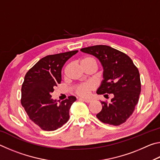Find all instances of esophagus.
<instances>
[{
    "label": "esophagus",
    "mask_w": 160,
    "mask_h": 160,
    "mask_svg": "<svg viewBox=\"0 0 160 160\" xmlns=\"http://www.w3.org/2000/svg\"><path fill=\"white\" fill-rule=\"evenodd\" d=\"M80 100H82V101L85 102H87V103H90V102H91L92 101V100L90 99H82V98H80Z\"/></svg>",
    "instance_id": "34e87169"
}]
</instances>
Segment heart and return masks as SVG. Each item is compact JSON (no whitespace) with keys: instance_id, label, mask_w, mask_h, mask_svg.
<instances>
[{"instance_id":"obj_1","label":"heart","mask_w":160,"mask_h":160,"mask_svg":"<svg viewBox=\"0 0 160 160\" xmlns=\"http://www.w3.org/2000/svg\"><path fill=\"white\" fill-rule=\"evenodd\" d=\"M84 61H95L90 57H86L81 61V63ZM94 88H95V84L94 82H85L78 85L76 88V89H75V92L80 96L86 97L88 96V94H90V92L92 91Z\"/></svg>"}]
</instances>
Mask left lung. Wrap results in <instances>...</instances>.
I'll use <instances>...</instances> for the list:
<instances>
[{"label":"left lung","instance_id":"obj_1","mask_svg":"<svg viewBox=\"0 0 160 160\" xmlns=\"http://www.w3.org/2000/svg\"><path fill=\"white\" fill-rule=\"evenodd\" d=\"M80 51L95 56L103 67V80L97 93L113 95L109 104L101 102L102 109L97 118L113 126L125 123L138 102L141 90L138 69L128 56L109 46L96 45Z\"/></svg>","mask_w":160,"mask_h":160}]
</instances>
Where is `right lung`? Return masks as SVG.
<instances>
[{"mask_svg":"<svg viewBox=\"0 0 160 160\" xmlns=\"http://www.w3.org/2000/svg\"><path fill=\"white\" fill-rule=\"evenodd\" d=\"M78 51H68L42 58L29 70L22 86L21 104L32 121L46 131L61 128L69 119V109L76 97L60 102L51 93L61 81L65 63Z\"/></svg>","mask_w":160,"mask_h":160,"instance_id":"right-lung-1","label":"right lung"}]
</instances>
